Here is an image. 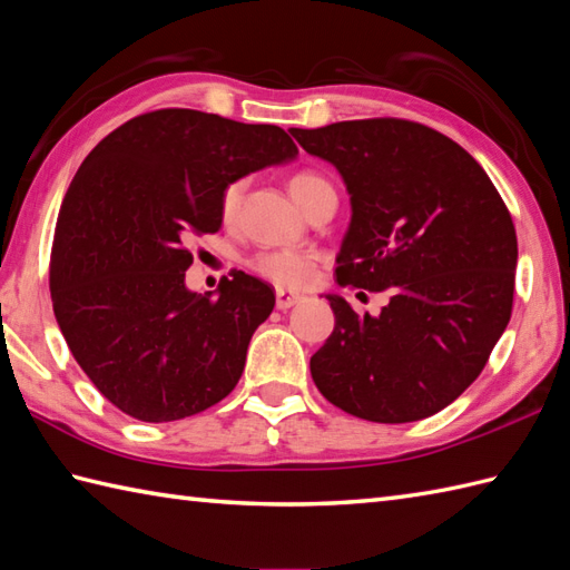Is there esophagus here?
I'll list each match as a JSON object with an SVG mask.
<instances>
[{"label":"esophagus","mask_w":570,"mask_h":570,"mask_svg":"<svg viewBox=\"0 0 570 570\" xmlns=\"http://www.w3.org/2000/svg\"><path fill=\"white\" fill-rule=\"evenodd\" d=\"M299 302H302V295L287 293V289H283V287L275 293V305H277V309H289V307L299 305Z\"/></svg>","instance_id":"34e87169"}]
</instances>
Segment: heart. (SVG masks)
Listing matches in <instances>:
<instances>
[{
  "instance_id": "1",
  "label": "heart",
  "mask_w": 570,
  "mask_h": 570,
  "mask_svg": "<svg viewBox=\"0 0 570 570\" xmlns=\"http://www.w3.org/2000/svg\"><path fill=\"white\" fill-rule=\"evenodd\" d=\"M322 183H326V180L320 178L317 173L302 170V173L293 175V180H289V195H293L297 205L302 207V202H305V197L309 195V189L322 185ZM238 195H242V187L238 185L226 187V193L222 197V214L226 219H229L236 212ZM248 265L253 273L265 277V281L275 283L277 287H302V285H307V281L312 277L314 256L307 250H297V248H277V250L256 253Z\"/></svg>"
}]
</instances>
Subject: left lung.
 Here are the masks:
<instances>
[{"label": "left lung", "instance_id": "left-lung-1", "mask_svg": "<svg viewBox=\"0 0 570 570\" xmlns=\"http://www.w3.org/2000/svg\"><path fill=\"white\" fill-rule=\"evenodd\" d=\"M351 197L336 283L390 289L377 317L326 295L334 332L312 381L344 412L402 424L432 416L485 368L512 314L517 234L478 160L404 119L289 129Z\"/></svg>", "mask_w": 570, "mask_h": 570}]
</instances>
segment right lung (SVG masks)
<instances>
[{
  "mask_svg": "<svg viewBox=\"0 0 570 570\" xmlns=\"http://www.w3.org/2000/svg\"><path fill=\"white\" fill-rule=\"evenodd\" d=\"M295 158L281 126L158 109L82 160L58 214L50 299L75 361L114 407L175 422L236 387L275 295L242 271L217 293H193L187 244L222 229L232 183Z\"/></svg>",
  "mask_w": 570,
  "mask_h": 570,
  "instance_id": "1",
  "label": "right lung"
}]
</instances>
